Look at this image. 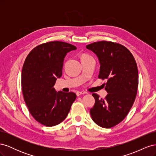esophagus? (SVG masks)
<instances>
[{"label":"esophagus","mask_w":156,"mask_h":156,"mask_svg":"<svg viewBox=\"0 0 156 156\" xmlns=\"http://www.w3.org/2000/svg\"><path fill=\"white\" fill-rule=\"evenodd\" d=\"M87 92H76V95H77V96H81V95H83V94H86Z\"/></svg>","instance_id":"1"}]
</instances>
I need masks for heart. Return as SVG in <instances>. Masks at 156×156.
I'll return each instance as SVG.
<instances>
[{
    "instance_id": "obj_1",
    "label": "heart",
    "mask_w": 156,
    "mask_h": 156,
    "mask_svg": "<svg viewBox=\"0 0 156 156\" xmlns=\"http://www.w3.org/2000/svg\"><path fill=\"white\" fill-rule=\"evenodd\" d=\"M88 56H87V55H84V56H83L82 58H84V57H88Z\"/></svg>"
}]
</instances>
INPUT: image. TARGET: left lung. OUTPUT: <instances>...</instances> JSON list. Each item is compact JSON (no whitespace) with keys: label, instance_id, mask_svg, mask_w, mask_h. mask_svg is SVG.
<instances>
[{"label":"left lung","instance_id":"left-lung-1","mask_svg":"<svg viewBox=\"0 0 156 156\" xmlns=\"http://www.w3.org/2000/svg\"><path fill=\"white\" fill-rule=\"evenodd\" d=\"M98 56L100 64L98 77L107 79L105 99L92 94L95 104L90 108L92 119L99 126L110 128L128 114L135 101L139 84L138 69L133 55L126 47L101 41L87 45Z\"/></svg>","mask_w":156,"mask_h":156}]
</instances>
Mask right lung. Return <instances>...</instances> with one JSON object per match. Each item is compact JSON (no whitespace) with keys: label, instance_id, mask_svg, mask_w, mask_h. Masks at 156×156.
<instances>
[{"label":"right lung","instance_id":"1","mask_svg":"<svg viewBox=\"0 0 156 156\" xmlns=\"http://www.w3.org/2000/svg\"><path fill=\"white\" fill-rule=\"evenodd\" d=\"M76 47L62 41H50L33 49L23 64L21 86L23 98L32 116L45 126L61 123L76 99L73 92H56L54 85L62 74L63 62Z\"/></svg>","mask_w":156,"mask_h":156}]
</instances>
